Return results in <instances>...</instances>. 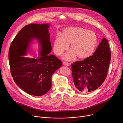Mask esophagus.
Returning <instances> with one entry per match:
<instances>
[{"label":"esophagus","mask_w":123,"mask_h":123,"mask_svg":"<svg viewBox=\"0 0 123 123\" xmlns=\"http://www.w3.org/2000/svg\"><path fill=\"white\" fill-rule=\"evenodd\" d=\"M63 64L64 66H69V64H68V63H67V62H64L63 63Z\"/></svg>","instance_id":"34e87169"}]
</instances>
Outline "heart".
Instances as JSON below:
<instances>
[{
  "label": "heart",
  "instance_id": "heart-1",
  "mask_svg": "<svg viewBox=\"0 0 123 123\" xmlns=\"http://www.w3.org/2000/svg\"><path fill=\"white\" fill-rule=\"evenodd\" d=\"M98 43L96 33L82 27H69L63 30L61 36H57L54 43V51L57 55H61L69 44L71 51L64 55L66 60L75 58L84 60L92 55Z\"/></svg>",
  "mask_w": 123,
  "mask_h": 123
}]
</instances>
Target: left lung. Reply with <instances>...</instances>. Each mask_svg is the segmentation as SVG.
I'll use <instances>...</instances> for the list:
<instances>
[{
	"instance_id": "8db88e82",
	"label": "left lung",
	"mask_w": 123,
	"mask_h": 123,
	"mask_svg": "<svg viewBox=\"0 0 123 123\" xmlns=\"http://www.w3.org/2000/svg\"><path fill=\"white\" fill-rule=\"evenodd\" d=\"M111 59L109 43L104 38L92 56L72 64L76 89L80 92L87 93L98 88L107 77Z\"/></svg>"
}]
</instances>
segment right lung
<instances>
[{
    "label": "right lung",
    "mask_w": 123,
    "mask_h": 123,
    "mask_svg": "<svg viewBox=\"0 0 123 123\" xmlns=\"http://www.w3.org/2000/svg\"><path fill=\"white\" fill-rule=\"evenodd\" d=\"M48 24H30L19 31L11 43L9 50L10 71L16 84L26 93L41 96L50 89L51 76L62 65V62L51 50ZM37 38L42 44L40 57H23L29 43Z\"/></svg>",
    "instance_id": "1"
}]
</instances>
